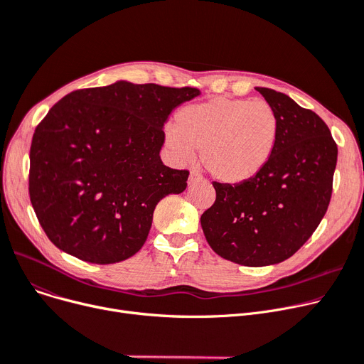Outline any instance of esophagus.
I'll use <instances>...</instances> for the list:
<instances>
[{"mask_svg": "<svg viewBox=\"0 0 364 364\" xmlns=\"http://www.w3.org/2000/svg\"><path fill=\"white\" fill-rule=\"evenodd\" d=\"M201 181H203V176H201L198 172H196V170H191L189 179H188V185L192 186V185H196V183L201 182Z\"/></svg>", "mask_w": 364, "mask_h": 364, "instance_id": "34e87169", "label": "esophagus"}]
</instances>
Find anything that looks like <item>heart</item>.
<instances>
[{
    "mask_svg": "<svg viewBox=\"0 0 364 364\" xmlns=\"http://www.w3.org/2000/svg\"><path fill=\"white\" fill-rule=\"evenodd\" d=\"M279 120L263 100L250 101L216 97L188 105L167 126L166 139L181 159L201 149L208 172L229 183L257 175L273 154Z\"/></svg>",
    "mask_w": 364,
    "mask_h": 364,
    "instance_id": "b5f03b06",
    "label": "heart"
}]
</instances>
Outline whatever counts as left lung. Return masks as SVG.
Masks as SVG:
<instances>
[{
	"label": "left lung",
	"mask_w": 364,
	"mask_h": 364,
	"mask_svg": "<svg viewBox=\"0 0 364 364\" xmlns=\"http://www.w3.org/2000/svg\"><path fill=\"white\" fill-rule=\"evenodd\" d=\"M257 91L279 120L273 154L251 179L213 182L216 200L201 215L211 250L250 267L281 263L306 244L328 210L338 157L328 124L314 112L282 92Z\"/></svg>",
	"instance_id": "obj_1"
}]
</instances>
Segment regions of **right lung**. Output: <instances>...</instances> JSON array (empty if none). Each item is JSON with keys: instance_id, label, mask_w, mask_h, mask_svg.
<instances>
[{"instance_id": "1", "label": "right lung", "mask_w": 364, "mask_h": 364, "mask_svg": "<svg viewBox=\"0 0 364 364\" xmlns=\"http://www.w3.org/2000/svg\"><path fill=\"white\" fill-rule=\"evenodd\" d=\"M197 95L192 87L116 82L51 107L31 144L29 197L57 248L95 264L141 250L157 203L183 192L189 175L163 164V124Z\"/></svg>"}]
</instances>
